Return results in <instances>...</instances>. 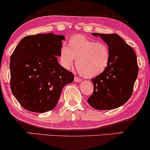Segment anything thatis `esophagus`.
Returning a JSON list of instances; mask_svg holds the SVG:
<instances>
[{
  "instance_id": "esophagus-1",
  "label": "esophagus",
  "mask_w": 150,
  "mask_h": 150,
  "mask_svg": "<svg viewBox=\"0 0 150 150\" xmlns=\"http://www.w3.org/2000/svg\"><path fill=\"white\" fill-rule=\"evenodd\" d=\"M82 81V80H81V79H80V78H79V77H77V76H75L74 77V81L75 82H81V81Z\"/></svg>"
}]
</instances>
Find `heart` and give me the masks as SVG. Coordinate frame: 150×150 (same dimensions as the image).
<instances>
[{
    "label": "heart",
    "instance_id": "heart-1",
    "mask_svg": "<svg viewBox=\"0 0 150 150\" xmlns=\"http://www.w3.org/2000/svg\"><path fill=\"white\" fill-rule=\"evenodd\" d=\"M110 50L103 42H96L84 35H75L68 40L67 46L60 50L59 59L65 69L76 67L85 78H94L104 72L110 60Z\"/></svg>",
    "mask_w": 150,
    "mask_h": 150
}]
</instances>
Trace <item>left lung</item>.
<instances>
[{
  "mask_svg": "<svg viewBox=\"0 0 150 150\" xmlns=\"http://www.w3.org/2000/svg\"><path fill=\"white\" fill-rule=\"evenodd\" d=\"M92 35L108 44L111 56L104 72L92 79L94 91L87 102L96 110H113L125 104L132 96L139 73L137 55L118 34Z\"/></svg>",
  "mask_w": 150,
  "mask_h": 150,
  "instance_id": "left-lung-1",
  "label": "left lung"
}]
</instances>
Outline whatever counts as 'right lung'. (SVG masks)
Segmentation results:
<instances>
[{"label":"right lung","instance_id":"right-lung-1","mask_svg":"<svg viewBox=\"0 0 150 150\" xmlns=\"http://www.w3.org/2000/svg\"><path fill=\"white\" fill-rule=\"evenodd\" d=\"M62 35L38 34L25 36L10 58V87L25 110L37 113L52 110L62 89L74 81V74L58 62Z\"/></svg>","mask_w":150,"mask_h":150}]
</instances>
